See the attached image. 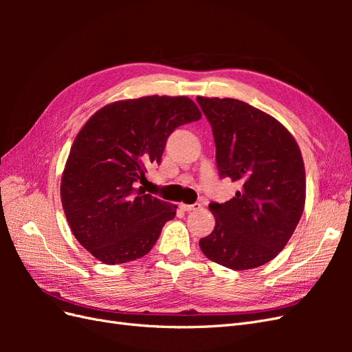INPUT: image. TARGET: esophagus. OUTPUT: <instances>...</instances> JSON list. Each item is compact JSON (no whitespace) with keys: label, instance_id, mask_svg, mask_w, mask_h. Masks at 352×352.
Instances as JSON below:
<instances>
[{"label":"esophagus","instance_id":"obj_1","mask_svg":"<svg viewBox=\"0 0 352 352\" xmlns=\"http://www.w3.org/2000/svg\"><path fill=\"white\" fill-rule=\"evenodd\" d=\"M180 207V210H184V211H195V210H199L201 208V204H198V202H195V204H180L179 206Z\"/></svg>","mask_w":352,"mask_h":352}]
</instances>
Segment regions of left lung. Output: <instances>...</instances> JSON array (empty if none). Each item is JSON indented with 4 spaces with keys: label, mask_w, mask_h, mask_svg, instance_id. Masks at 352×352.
Segmentation results:
<instances>
[{
    "label": "left lung",
    "mask_w": 352,
    "mask_h": 352,
    "mask_svg": "<svg viewBox=\"0 0 352 352\" xmlns=\"http://www.w3.org/2000/svg\"><path fill=\"white\" fill-rule=\"evenodd\" d=\"M211 124L220 177L232 199L208 206L216 226L199 239L206 257L232 270L269 263L291 239L305 204V168L294 136L274 117L233 98L197 97Z\"/></svg>",
    "instance_id": "left-lung-1"
}]
</instances>
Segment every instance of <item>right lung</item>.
<instances>
[{
	"mask_svg": "<svg viewBox=\"0 0 352 352\" xmlns=\"http://www.w3.org/2000/svg\"><path fill=\"white\" fill-rule=\"evenodd\" d=\"M201 111L188 97L116 101L95 113L74 138L60 195L74 238L95 258L122 264L144 257L177 206L136 188L160 164L176 127Z\"/></svg>",
	"mask_w": 352,
	"mask_h": 352,
	"instance_id": "right-lung-1",
	"label": "right lung"
}]
</instances>
